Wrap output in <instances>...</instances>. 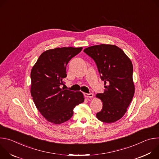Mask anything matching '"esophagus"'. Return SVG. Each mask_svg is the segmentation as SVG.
I'll use <instances>...</instances> for the list:
<instances>
[{
	"mask_svg": "<svg viewBox=\"0 0 159 159\" xmlns=\"http://www.w3.org/2000/svg\"><path fill=\"white\" fill-rule=\"evenodd\" d=\"M84 96L85 98H93V93H84Z\"/></svg>",
	"mask_w": 159,
	"mask_h": 159,
	"instance_id": "obj_1",
	"label": "esophagus"
}]
</instances>
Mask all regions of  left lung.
Segmentation results:
<instances>
[{
	"mask_svg": "<svg viewBox=\"0 0 159 159\" xmlns=\"http://www.w3.org/2000/svg\"><path fill=\"white\" fill-rule=\"evenodd\" d=\"M84 52L94 60L106 85L104 92L96 95L103 103L96 116L102 122L114 123L124 116L134 96L132 63L115 45H96Z\"/></svg>",
	"mask_w": 159,
	"mask_h": 159,
	"instance_id": "8db88e82",
	"label": "left lung"
}]
</instances>
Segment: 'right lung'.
Segmentation results:
<instances>
[{
  "instance_id": "1",
  "label": "right lung",
  "mask_w": 159,
  "mask_h": 159,
  "mask_svg": "<svg viewBox=\"0 0 159 159\" xmlns=\"http://www.w3.org/2000/svg\"><path fill=\"white\" fill-rule=\"evenodd\" d=\"M82 47H63L41 53L31 72V94L41 114L47 121L61 124L69 120L74 108L84 101L81 92L61 89L69 61Z\"/></svg>"
}]
</instances>
